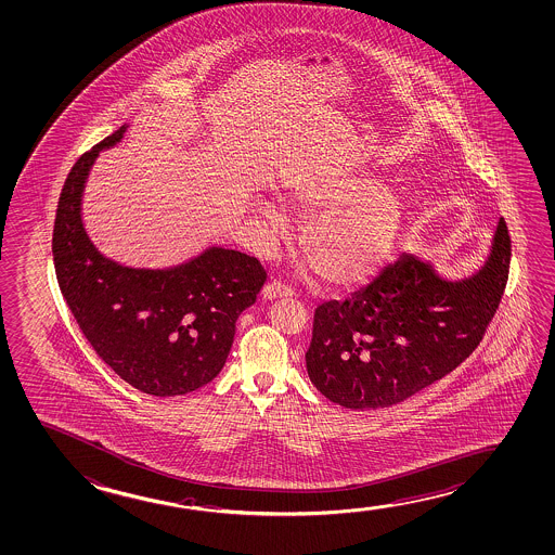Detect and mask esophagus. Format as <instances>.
I'll list each match as a JSON object with an SVG mask.
<instances>
[{
  "instance_id": "obj_1",
  "label": "esophagus",
  "mask_w": 555,
  "mask_h": 555,
  "mask_svg": "<svg viewBox=\"0 0 555 555\" xmlns=\"http://www.w3.org/2000/svg\"><path fill=\"white\" fill-rule=\"evenodd\" d=\"M262 297L266 300H273V298L293 297V291L287 285H282L280 282L266 283L262 289Z\"/></svg>"
}]
</instances>
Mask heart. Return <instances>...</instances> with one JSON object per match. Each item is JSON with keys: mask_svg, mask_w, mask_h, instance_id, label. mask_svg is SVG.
<instances>
[{"mask_svg": "<svg viewBox=\"0 0 555 555\" xmlns=\"http://www.w3.org/2000/svg\"><path fill=\"white\" fill-rule=\"evenodd\" d=\"M282 201L289 215L308 220L300 233V250L323 282L335 287L362 283L383 264L404 212L397 191L370 172L298 180ZM255 215L268 247H278L287 235L282 208L258 199Z\"/></svg>", "mask_w": 555, "mask_h": 555, "instance_id": "heart-1", "label": "heart"}]
</instances>
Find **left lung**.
I'll return each instance as SVG.
<instances>
[{"label": "left lung", "instance_id": "obj_1", "mask_svg": "<svg viewBox=\"0 0 555 555\" xmlns=\"http://www.w3.org/2000/svg\"><path fill=\"white\" fill-rule=\"evenodd\" d=\"M512 240L500 218L482 264L447 278L402 253L345 302L315 308L307 372L350 410L387 408L442 379L477 348L504 295Z\"/></svg>", "mask_w": 555, "mask_h": 555}]
</instances>
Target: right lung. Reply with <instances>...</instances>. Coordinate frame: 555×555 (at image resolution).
Here are the masks:
<instances>
[{
  "label": "right lung",
  "mask_w": 555,
  "mask_h": 555,
  "mask_svg": "<svg viewBox=\"0 0 555 555\" xmlns=\"http://www.w3.org/2000/svg\"><path fill=\"white\" fill-rule=\"evenodd\" d=\"M128 126L73 166L59 197L53 264L61 293L101 360L133 389L180 397L222 372L235 322L255 305L266 272L257 258L215 245L166 268L120 264L95 247L83 225V190L101 151L118 145Z\"/></svg>",
  "instance_id": "1"
}]
</instances>
